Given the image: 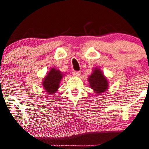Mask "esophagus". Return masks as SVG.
Instances as JSON below:
<instances>
[{
	"label": "esophagus",
	"mask_w": 149,
	"mask_h": 149,
	"mask_svg": "<svg viewBox=\"0 0 149 149\" xmlns=\"http://www.w3.org/2000/svg\"><path fill=\"white\" fill-rule=\"evenodd\" d=\"M80 73H81L80 71H73L72 72V74H73V76H79L80 75Z\"/></svg>",
	"instance_id": "obj_1"
}]
</instances>
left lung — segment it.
I'll use <instances>...</instances> for the list:
<instances>
[{"label": "left lung", "instance_id": "obj_1", "mask_svg": "<svg viewBox=\"0 0 149 149\" xmlns=\"http://www.w3.org/2000/svg\"><path fill=\"white\" fill-rule=\"evenodd\" d=\"M89 86L96 95H102L108 89V80L100 69L95 67L88 78Z\"/></svg>", "mask_w": 149, "mask_h": 149}]
</instances>
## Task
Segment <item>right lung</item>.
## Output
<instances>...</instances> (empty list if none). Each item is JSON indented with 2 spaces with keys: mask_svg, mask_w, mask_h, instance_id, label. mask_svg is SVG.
<instances>
[{
  "mask_svg": "<svg viewBox=\"0 0 149 149\" xmlns=\"http://www.w3.org/2000/svg\"><path fill=\"white\" fill-rule=\"evenodd\" d=\"M65 74L58 69L52 68L45 75L42 82L43 88L49 95H55Z\"/></svg>",
  "mask_w": 149,
  "mask_h": 149,
  "instance_id": "right-lung-1",
  "label": "right lung"
}]
</instances>
